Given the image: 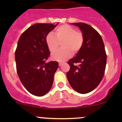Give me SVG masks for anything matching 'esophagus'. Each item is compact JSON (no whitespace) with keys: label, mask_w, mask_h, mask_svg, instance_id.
Returning <instances> with one entry per match:
<instances>
[{"label":"esophagus","mask_w":122,"mask_h":122,"mask_svg":"<svg viewBox=\"0 0 122 122\" xmlns=\"http://www.w3.org/2000/svg\"><path fill=\"white\" fill-rule=\"evenodd\" d=\"M63 64V62H59L58 63V65H59V66H62Z\"/></svg>","instance_id":"34e87169"}]
</instances>
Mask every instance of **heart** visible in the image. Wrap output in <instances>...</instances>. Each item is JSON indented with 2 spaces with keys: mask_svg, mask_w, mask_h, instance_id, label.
I'll list each match as a JSON object with an SVG mask.
<instances>
[{
  "mask_svg": "<svg viewBox=\"0 0 122 122\" xmlns=\"http://www.w3.org/2000/svg\"><path fill=\"white\" fill-rule=\"evenodd\" d=\"M48 33L45 37V42L51 53L56 51L61 43V49L51 55L54 61H64L73 54L79 53L84 42L83 35L81 32L76 31L72 26L63 25L57 28L54 31Z\"/></svg>",
  "mask_w": 122,
  "mask_h": 122,
  "instance_id": "1",
  "label": "heart"
}]
</instances>
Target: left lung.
<instances>
[{
	"instance_id": "8db88e82",
	"label": "left lung",
	"mask_w": 122,
	"mask_h": 122,
	"mask_svg": "<svg viewBox=\"0 0 122 122\" xmlns=\"http://www.w3.org/2000/svg\"><path fill=\"white\" fill-rule=\"evenodd\" d=\"M71 24L80 28L84 42L79 52L68 62L71 68L66 77L74 90L85 94L92 91L101 82L107 55L102 38L97 31L84 23Z\"/></svg>"
}]
</instances>
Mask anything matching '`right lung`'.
I'll list each match as a JSON object with an SVG mask.
<instances>
[{
  "label": "right lung",
  "instance_id": "right-lung-1",
  "mask_svg": "<svg viewBox=\"0 0 122 122\" xmlns=\"http://www.w3.org/2000/svg\"><path fill=\"white\" fill-rule=\"evenodd\" d=\"M58 24L33 25L22 33L18 40L15 53L16 71L25 88L35 96L46 95L53 85L58 63L46 62L50 51L46 44L45 37Z\"/></svg>",
  "mask_w": 122,
  "mask_h": 122
}]
</instances>
